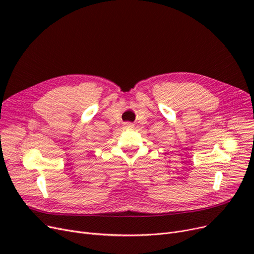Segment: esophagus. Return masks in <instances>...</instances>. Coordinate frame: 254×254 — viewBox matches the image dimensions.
I'll use <instances>...</instances> for the list:
<instances>
[{"instance_id": "obj_1", "label": "esophagus", "mask_w": 254, "mask_h": 254, "mask_svg": "<svg viewBox=\"0 0 254 254\" xmlns=\"http://www.w3.org/2000/svg\"><path fill=\"white\" fill-rule=\"evenodd\" d=\"M125 127H132V124H130V123H126V124H125Z\"/></svg>"}]
</instances>
